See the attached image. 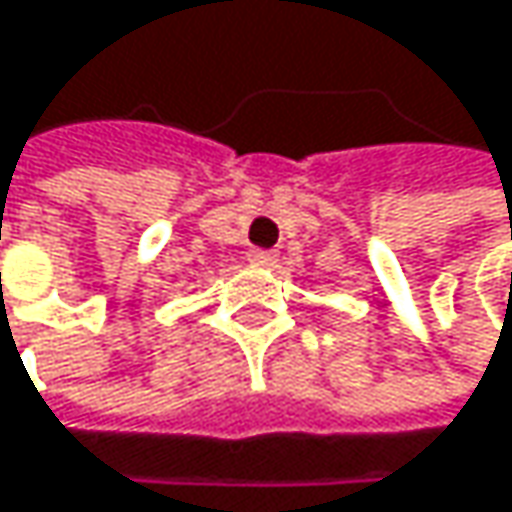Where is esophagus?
I'll return each instance as SVG.
<instances>
[{
	"label": "esophagus",
	"mask_w": 512,
	"mask_h": 512,
	"mask_svg": "<svg viewBox=\"0 0 512 512\" xmlns=\"http://www.w3.org/2000/svg\"><path fill=\"white\" fill-rule=\"evenodd\" d=\"M275 260H278V255L269 252V249H252V252H249V263H252V266H272Z\"/></svg>",
	"instance_id": "obj_1"
}]
</instances>
